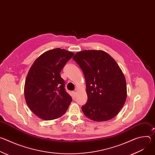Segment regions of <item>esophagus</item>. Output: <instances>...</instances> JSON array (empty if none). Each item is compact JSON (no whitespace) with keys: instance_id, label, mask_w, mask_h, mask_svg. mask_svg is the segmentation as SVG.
I'll use <instances>...</instances> for the list:
<instances>
[{"instance_id":"34e87169","label":"esophagus","mask_w":155,"mask_h":155,"mask_svg":"<svg viewBox=\"0 0 155 155\" xmlns=\"http://www.w3.org/2000/svg\"><path fill=\"white\" fill-rule=\"evenodd\" d=\"M72 93H73V94H74V96H76V94H77V92H76V91H74Z\"/></svg>"}]
</instances>
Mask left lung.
<instances>
[{"label":"left lung","instance_id":"obj_1","mask_svg":"<svg viewBox=\"0 0 155 155\" xmlns=\"http://www.w3.org/2000/svg\"><path fill=\"white\" fill-rule=\"evenodd\" d=\"M73 59L86 81L87 101L81 107L84 115L95 121L114 118L127 97L126 79L117 62L102 50L79 51Z\"/></svg>","mask_w":155,"mask_h":155}]
</instances>
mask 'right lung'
<instances>
[{
	"label": "right lung",
	"mask_w": 155,
	"mask_h": 155,
	"mask_svg": "<svg viewBox=\"0 0 155 155\" xmlns=\"http://www.w3.org/2000/svg\"><path fill=\"white\" fill-rule=\"evenodd\" d=\"M74 53L54 48L36 59L28 74L25 97L31 111L43 120L62 117L71 104L72 97L65 90L60 72Z\"/></svg>",
	"instance_id": "right-lung-1"
}]
</instances>
